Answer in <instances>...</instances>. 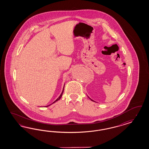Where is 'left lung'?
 Here are the masks:
<instances>
[{
	"label": "left lung",
	"instance_id": "obj_1",
	"mask_svg": "<svg viewBox=\"0 0 149 149\" xmlns=\"http://www.w3.org/2000/svg\"><path fill=\"white\" fill-rule=\"evenodd\" d=\"M88 98H90V99L91 100H92V101H93V102H95V101H94V100H92V99H91L90 98V97H88Z\"/></svg>",
	"mask_w": 149,
	"mask_h": 149
}]
</instances>
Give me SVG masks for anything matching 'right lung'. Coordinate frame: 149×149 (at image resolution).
<instances>
[{
	"label": "right lung",
	"instance_id": "add662e5",
	"mask_svg": "<svg viewBox=\"0 0 149 149\" xmlns=\"http://www.w3.org/2000/svg\"><path fill=\"white\" fill-rule=\"evenodd\" d=\"M64 85H65V84H64ZM64 87H63V91H62V93H61V95H59V97L58 98H57V99H56V100H55V101H54V102H53V103H52V104H53V103H55V102H57V101H58V100H59V99H61V97H62V95H63V92H64ZM51 104H50V105H47V106H46V107H49V106H50V105H51Z\"/></svg>",
	"mask_w": 149,
	"mask_h": 149
}]
</instances>
